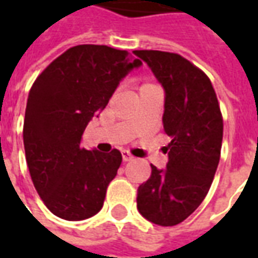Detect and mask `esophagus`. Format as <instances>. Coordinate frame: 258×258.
Masks as SVG:
<instances>
[{"label": "esophagus", "instance_id": "obj_1", "mask_svg": "<svg viewBox=\"0 0 258 258\" xmlns=\"http://www.w3.org/2000/svg\"><path fill=\"white\" fill-rule=\"evenodd\" d=\"M121 156H123V162H131V160L134 159V157L130 155L128 152H123V153H121Z\"/></svg>", "mask_w": 258, "mask_h": 258}]
</instances>
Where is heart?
<instances>
[{"mask_svg": "<svg viewBox=\"0 0 258 258\" xmlns=\"http://www.w3.org/2000/svg\"><path fill=\"white\" fill-rule=\"evenodd\" d=\"M149 87H156V85L151 84V83H145V84L141 85V90H142V88H149Z\"/></svg>", "mask_w": 258, "mask_h": 258, "instance_id": "obj_1", "label": "heart"}]
</instances>
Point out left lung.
Returning <instances> with one entry per match:
<instances>
[{
  "label": "left lung",
  "instance_id": "8db88e82",
  "mask_svg": "<svg viewBox=\"0 0 258 258\" xmlns=\"http://www.w3.org/2000/svg\"><path fill=\"white\" fill-rule=\"evenodd\" d=\"M152 69L166 92L163 127L170 144L164 170L151 164L140 185L137 207L146 220L173 227L194 213L209 192L221 156L222 114L203 70L178 53L134 51Z\"/></svg>",
  "mask_w": 258,
  "mask_h": 258
}]
</instances>
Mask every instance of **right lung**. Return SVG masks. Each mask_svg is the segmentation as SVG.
<instances>
[{
    "label": "right lung",
    "instance_id": "obj_1",
    "mask_svg": "<svg viewBox=\"0 0 258 258\" xmlns=\"http://www.w3.org/2000/svg\"><path fill=\"white\" fill-rule=\"evenodd\" d=\"M140 59L106 45H76L44 69L31 85L23 124L26 162L37 194L56 217L80 221L103 206L121 153L80 146L94 114Z\"/></svg>",
    "mask_w": 258,
    "mask_h": 258
}]
</instances>
